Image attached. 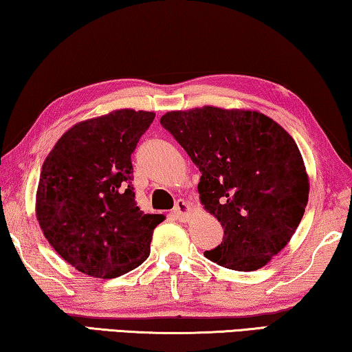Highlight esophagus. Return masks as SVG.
<instances>
[{
	"instance_id": "esophagus-1",
	"label": "esophagus",
	"mask_w": 352,
	"mask_h": 352,
	"mask_svg": "<svg viewBox=\"0 0 352 352\" xmlns=\"http://www.w3.org/2000/svg\"><path fill=\"white\" fill-rule=\"evenodd\" d=\"M174 214L180 221H186L188 214H190V206H188V202L183 201V199H178L174 207Z\"/></svg>"
}]
</instances>
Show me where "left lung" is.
<instances>
[{
	"label": "left lung",
	"instance_id": "obj_1",
	"mask_svg": "<svg viewBox=\"0 0 352 352\" xmlns=\"http://www.w3.org/2000/svg\"><path fill=\"white\" fill-rule=\"evenodd\" d=\"M161 124L202 172L201 202L224 229L221 245L204 256L239 272L264 267L289 242L308 202L294 139L256 110H174Z\"/></svg>",
	"mask_w": 352,
	"mask_h": 352
}]
</instances>
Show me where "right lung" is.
I'll return each mask as SVG.
<instances>
[{
  "instance_id": "1",
  "label": "right lung",
  "mask_w": 352,
  "mask_h": 352,
  "mask_svg": "<svg viewBox=\"0 0 352 352\" xmlns=\"http://www.w3.org/2000/svg\"><path fill=\"white\" fill-rule=\"evenodd\" d=\"M153 112L113 110L72 126L42 164L36 218L45 239L82 274L117 278L148 258L164 214L135 206L131 155Z\"/></svg>"
}]
</instances>
